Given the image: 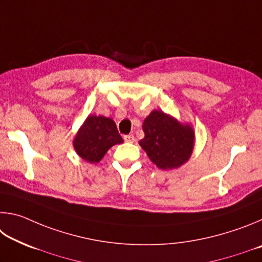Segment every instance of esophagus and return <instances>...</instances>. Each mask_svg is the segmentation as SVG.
<instances>
[{
  "mask_svg": "<svg viewBox=\"0 0 262 262\" xmlns=\"http://www.w3.org/2000/svg\"><path fill=\"white\" fill-rule=\"evenodd\" d=\"M123 140H125L126 142H128V143H133V142H135V141H136V140H135V136H134V135H132V134L123 136Z\"/></svg>",
  "mask_w": 262,
  "mask_h": 262,
  "instance_id": "1",
  "label": "esophagus"
}]
</instances>
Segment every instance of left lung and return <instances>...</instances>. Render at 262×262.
Returning <instances> with one entry per match:
<instances>
[{"label": "left lung", "instance_id": "1", "mask_svg": "<svg viewBox=\"0 0 262 262\" xmlns=\"http://www.w3.org/2000/svg\"><path fill=\"white\" fill-rule=\"evenodd\" d=\"M144 137L139 144L161 170H173L188 162L194 150L195 132L189 123L161 110H154L143 122Z\"/></svg>", "mask_w": 262, "mask_h": 262}]
</instances>
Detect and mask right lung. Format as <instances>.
<instances>
[{
  "instance_id": "right-lung-1",
  "label": "right lung",
  "mask_w": 262,
  "mask_h": 262,
  "mask_svg": "<svg viewBox=\"0 0 262 262\" xmlns=\"http://www.w3.org/2000/svg\"><path fill=\"white\" fill-rule=\"evenodd\" d=\"M113 119L90 114L75 135L73 145L76 154L88 163H99L115 144L122 143Z\"/></svg>"
}]
</instances>
